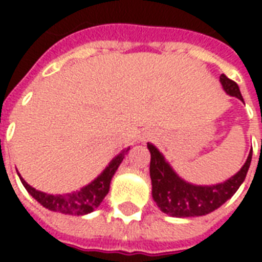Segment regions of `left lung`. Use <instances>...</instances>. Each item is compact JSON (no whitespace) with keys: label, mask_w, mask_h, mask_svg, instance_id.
<instances>
[{"label":"left lung","mask_w":262,"mask_h":262,"mask_svg":"<svg viewBox=\"0 0 262 262\" xmlns=\"http://www.w3.org/2000/svg\"><path fill=\"white\" fill-rule=\"evenodd\" d=\"M220 84L226 94L235 96L244 102L239 87L224 75L220 76ZM151 152V164L149 175L152 182V197L159 209L166 215L174 217H195L211 213L222 207L227 200H230L235 191L239 189L246 178L248 170L252 162L253 151L239 171L224 182L216 185H194L182 179L174 168L164 159L163 154L154 145L147 144Z\"/></svg>","instance_id":"left-lung-1"}]
</instances>
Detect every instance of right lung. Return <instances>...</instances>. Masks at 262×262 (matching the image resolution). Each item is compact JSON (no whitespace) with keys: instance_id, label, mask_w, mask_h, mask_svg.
Here are the masks:
<instances>
[{"instance_id":"1","label":"right lung","mask_w":262,"mask_h":262,"mask_svg":"<svg viewBox=\"0 0 262 262\" xmlns=\"http://www.w3.org/2000/svg\"><path fill=\"white\" fill-rule=\"evenodd\" d=\"M129 149H130V147L123 149L115 158H113V160L107 164L106 168L92 182L83 186L80 190L67 193V194H47V193L39 191L35 187L30 186L20 177V174H18V177H20V181H21L23 186L27 189V191L45 208L53 212L65 213V215L84 216L94 212L100 205L103 199L106 197V194L110 190L111 179L114 177L115 171L118 170L119 164L122 163L123 158Z\"/></svg>"}]
</instances>
